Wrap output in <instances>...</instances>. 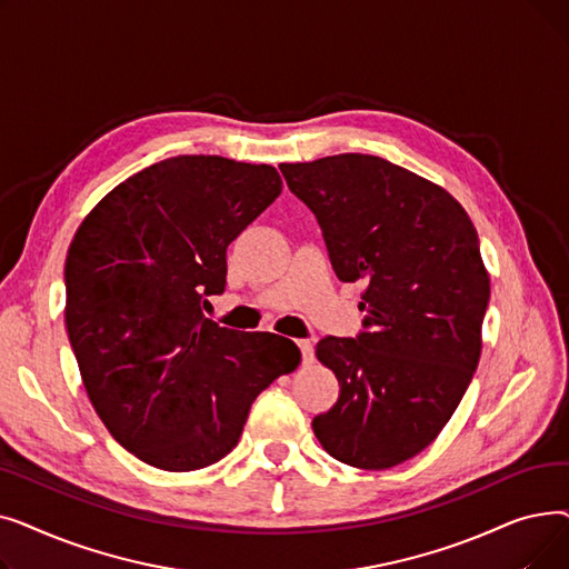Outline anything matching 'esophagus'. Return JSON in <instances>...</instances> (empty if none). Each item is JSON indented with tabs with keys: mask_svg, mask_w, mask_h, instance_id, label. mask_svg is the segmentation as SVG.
<instances>
[{
	"mask_svg": "<svg viewBox=\"0 0 569 569\" xmlns=\"http://www.w3.org/2000/svg\"><path fill=\"white\" fill-rule=\"evenodd\" d=\"M297 346H300L302 362H305V365L313 362V343H311V341H297Z\"/></svg>",
	"mask_w": 569,
	"mask_h": 569,
	"instance_id": "34e87169",
	"label": "esophagus"
}]
</instances>
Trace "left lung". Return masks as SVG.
<instances>
[{"mask_svg": "<svg viewBox=\"0 0 569 569\" xmlns=\"http://www.w3.org/2000/svg\"><path fill=\"white\" fill-rule=\"evenodd\" d=\"M279 168L316 214L337 277L367 281L365 332L316 346L339 399L313 433L352 468L399 466L450 422L480 362L491 286L477 230L442 187L380 157Z\"/></svg>", "mask_w": 569, "mask_h": 569, "instance_id": "left-lung-1", "label": "left lung"}]
</instances>
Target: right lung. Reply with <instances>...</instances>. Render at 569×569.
<instances>
[{"label": "right lung", "instance_id": "add662e5", "mask_svg": "<svg viewBox=\"0 0 569 569\" xmlns=\"http://www.w3.org/2000/svg\"><path fill=\"white\" fill-rule=\"evenodd\" d=\"M272 166L172 157L117 184L69 247L67 332L89 401L140 461L187 472L237 445L256 397L300 365L272 332L202 316L226 251L281 193Z\"/></svg>", "mask_w": 569, "mask_h": 569}]
</instances>
